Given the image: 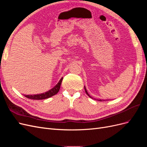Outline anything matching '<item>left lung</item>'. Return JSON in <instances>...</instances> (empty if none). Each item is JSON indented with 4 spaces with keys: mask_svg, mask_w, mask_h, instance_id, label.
Returning <instances> with one entry per match:
<instances>
[{
    "mask_svg": "<svg viewBox=\"0 0 147 147\" xmlns=\"http://www.w3.org/2000/svg\"><path fill=\"white\" fill-rule=\"evenodd\" d=\"M84 90H85V92H86V94H88V96H89V97H91V99H93V98H92V97H91V96H90V95H89V94H88V91H87V90H86V88H85V86H84ZM95 99V100H96V99ZM97 100H99V101H101V102H102V101H105V100H109V99H108V100H107H107H104V99H97Z\"/></svg>",
    "mask_w": 147,
    "mask_h": 147,
    "instance_id": "left-lung-1",
    "label": "left lung"
}]
</instances>
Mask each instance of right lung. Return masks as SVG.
<instances>
[{
    "label": "right lung",
    "mask_w": 147,
    "mask_h": 147,
    "mask_svg": "<svg viewBox=\"0 0 147 147\" xmlns=\"http://www.w3.org/2000/svg\"><path fill=\"white\" fill-rule=\"evenodd\" d=\"M63 78H61V79L59 81V82L56 84V85L53 87L50 91H48L45 93H43V94H35V95H26L25 97H28L29 99H34V100H42V99H45L49 97H51V96L56 94L57 92H59L61 84L62 83V80H63Z\"/></svg>",
    "instance_id": "obj_1"
}]
</instances>
